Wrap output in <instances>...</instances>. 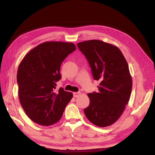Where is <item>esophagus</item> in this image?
Wrapping results in <instances>:
<instances>
[{"label": "esophagus", "mask_w": 155, "mask_h": 155, "mask_svg": "<svg viewBox=\"0 0 155 155\" xmlns=\"http://www.w3.org/2000/svg\"><path fill=\"white\" fill-rule=\"evenodd\" d=\"M81 94V92H74L73 93V95H74V97H78L79 95Z\"/></svg>", "instance_id": "esophagus-1"}]
</instances>
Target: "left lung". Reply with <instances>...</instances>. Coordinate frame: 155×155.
<instances>
[{"instance_id": "obj_1", "label": "left lung", "mask_w": 155, "mask_h": 155, "mask_svg": "<svg viewBox=\"0 0 155 155\" xmlns=\"http://www.w3.org/2000/svg\"><path fill=\"white\" fill-rule=\"evenodd\" d=\"M101 82L98 92L88 94L90 104L84 112L91 123L100 127L114 124L129 101L133 81L127 62L117 46L100 40L77 44Z\"/></svg>"}]
</instances>
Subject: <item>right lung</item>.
Segmentation results:
<instances>
[{"mask_svg":"<svg viewBox=\"0 0 155 155\" xmlns=\"http://www.w3.org/2000/svg\"><path fill=\"white\" fill-rule=\"evenodd\" d=\"M76 49L72 43L47 41L37 45L22 59L18 68V97L25 113L35 123L53 125L61 119L73 94L56 90L61 78L60 67Z\"/></svg>","mask_w":155,"mask_h":155,"instance_id":"right-lung-1","label":"right lung"}]
</instances>
